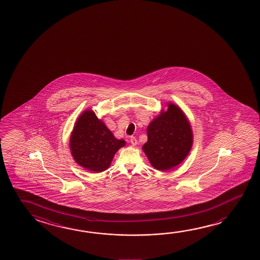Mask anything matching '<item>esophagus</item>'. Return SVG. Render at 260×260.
<instances>
[{
	"instance_id": "34e87169",
	"label": "esophagus",
	"mask_w": 260,
	"mask_h": 260,
	"mask_svg": "<svg viewBox=\"0 0 260 260\" xmlns=\"http://www.w3.org/2000/svg\"><path fill=\"white\" fill-rule=\"evenodd\" d=\"M131 143H132V145L135 146L137 145V143H138V141H137V139L134 136L131 137Z\"/></svg>"
}]
</instances>
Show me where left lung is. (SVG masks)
<instances>
[{"mask_svg":"<svg viewBox=\"0 0 260 260\" xmlns=\"http://www.w3.org/2000/svg\"><path fill=\"white\" fill-rule=\"evenodd\" d=\"M148 141L143 150L151 165L159 171H167L181 164L191 150V126L182 110L173 104L147 128Z\"/></svg>","mask_w":260,"mask_h":260,"instance_id":"obj_1","label":"left lung"}]
</instances>
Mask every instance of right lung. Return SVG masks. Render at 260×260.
Returning <instances> with one entry per match:
<instances>
[{
  "label": "right lung",
  "mask_w": 260,
  "mask_h": 260,
  "mask_svg": "<svg viewBox=\"0 0 260 260\" xmlns=\"http://www.w3.org/2000/svg\"><path fill=\"white\" fill-rule=\"evenodd\" d=\"M125 145L116 139L96 114L87 110L78 118L70 137L74 159L84 168L101 173L110 167L116 151Z\"/></svg>",
  "instance_id": "obj_1"
}]
</instances>
